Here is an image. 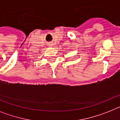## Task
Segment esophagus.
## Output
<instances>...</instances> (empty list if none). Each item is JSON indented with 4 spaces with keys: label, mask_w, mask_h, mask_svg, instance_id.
I'll list each match as a JSON object with an SVG mask.
<instances>
[{
    "label": "esophagus",
    "mask_w": 120,
    "mask_h": 120,
    "mask_svg": "<svg viewBox=\"0 0 120 120\" xmlns=\"http://www.w3.org/2000/svg\"><path fill=\"white\" fill-rule=\"evenodd\" d=\"M49 47H52L53 46V44H52V43H49V44H48Z\"/></svg>",
    "instance_id": "1"
}]
</instances>
